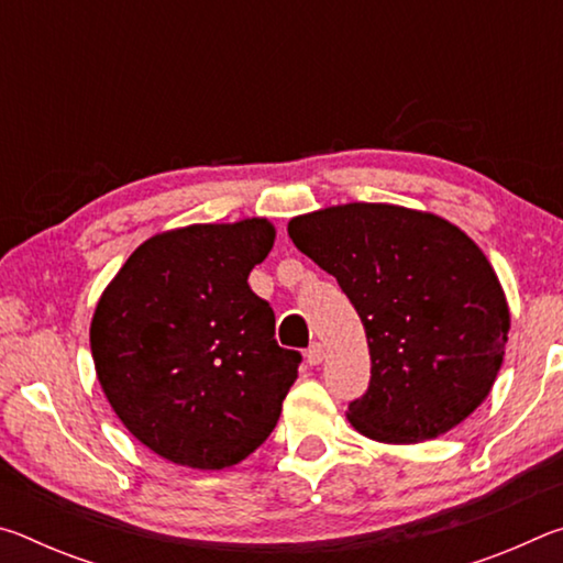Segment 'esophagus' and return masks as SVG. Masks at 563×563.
Wrapping results in <instances>:
<instances>
[{
    "mask_svg": "<svg viewBox=\"0 0 563 563\" xmlns=\"http://www.w3.org/2000/svg\"><path fill=\"white\" fill-rule=\"evenodd\" d=\"M322 357H325V350H322L320 342H312L308 352H305V360H308V365H320Z\"/></svg>",
    "mask_w": 563,
    "mask_h": 563,
    "instance_id": "34e87169",
    "label": "esophagus"
}]
</instances>
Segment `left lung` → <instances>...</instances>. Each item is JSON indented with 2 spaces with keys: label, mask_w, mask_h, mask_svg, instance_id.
I'll return each instance as SVG.
<instances>
[{
  "label": "left lung",
  "mask_w": 563,
  "mask_h": 563,
  "mask_svg": "<svg viewBox=\"0 0 563 563\" xmlns=\"http://www.w3.org/2000/svg\"><path fill=\"white\" fill-rule=\"evenodd\" d=\"M298 251L335 275L369 347V387L347 422L367 440L415 444L464 422L492 393L511 328L487 255L442 216L345 203L295 216Z\"/></svg>",
  "instance_id": "1"
}]
</instances>
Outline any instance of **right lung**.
<instances>
[{
  "label": "right lung",
  "instance_id": "obj_1",
  "mask_svg": "<svg viewBox=\"0 0 563 563\" xmlns=\"http://www.w3.org/2000/svg\"><path fill=\"white\" fill-rule=\"evenodd\" d=\"M268 218L151 235L103 288L91 318L99 385L123 427L164 460L225 470L278 424L300 355L247 275L268 258Z\"/></svg>",
  "mask_w": 563,
  "mask_h": 563
}]
</instances>
